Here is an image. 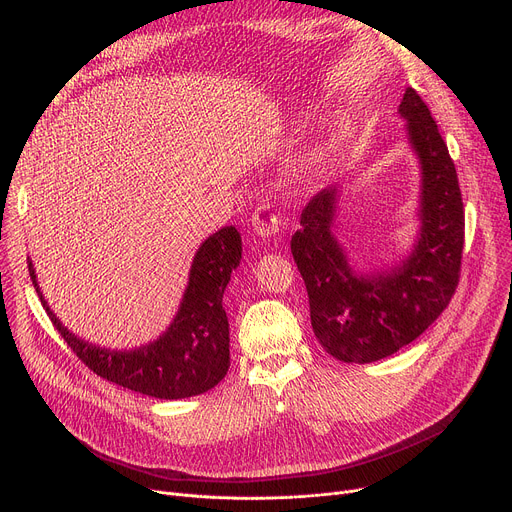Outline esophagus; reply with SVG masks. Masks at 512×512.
I'll list each match as a JSON object with an SVG mask.
<instances>
[{"label": "esophagus", "mask_w": 512, "mask_h": 512, "mask_svg": "<svg viewBox=\"0 0 512 512\" xmlns=\"http://www.w3.org/2000/svg\"><path fill=\"white\" fill-rule=\"evenodd\" d=\"M279 225H281V219L279 215H274L270 205H260L252 215V227L260 238H270V235L279 231Z\"/></svg>", "instance_id": "esophagus-1"}]
</instances>
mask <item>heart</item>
I'll list each match as a JSON object with an SVG mask.
<instances>
[{
	"label": "heart",
	"mask_w": 512,
	"mask_h": 512,
	"mask_svg": "<svg viewBox=\"0 0 512 512\" xmlns=\"http://www.w3.org/2000/svg\"><path fill=\"white\" fill-rule=\"evenodd\" d=\"M340 145H342V133H340V129L328 131V135H326L320 143L313 145V147L307 151V155L303 157V168H305L307 176H318V174H322V172L330 166V162L334 160V155L338 153Z\"/></svg>",
	"instance_id": "obj_1"
}]
</instances>
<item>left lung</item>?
Segmentation results:
<instances>
[{
	"label": "left lung",
	"mask_w": 512,
	"mask_h": 512,
	"mask_svg": "<svg viewBox=\"0 0 512 512\" xmlns=\"http://www.w3.org/2000/svg\"><path fill=\"white\" fill-rule=\"evenodd\" d=\"M398 114L406 119L420 168V225L412 250L381 270L352 266L334 231L342 186L313 196L291 238L313 332L342 363H373L416 340L441 316L459 283L465 217L455 164L416 90L406 88Z\"/></svg>",
	"instance_id": "8db88e82"
}]
</instances>
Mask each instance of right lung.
Wrapping results in <instances>:
<instances>
[{
  "label": "right lung",
  "mask_w": 512,
  "mask_h": 512,
  "mask_svg": "<svg viewBox=\"0 0 512 512\" xmlns=\"http://www.w3.org/2000/svg\"><path fill=\"white\" fill-rule=\"evenodd\" d=\"M240 260L242 235L238 229L227 225L209 235L192 258L188 285L172 324L157 340L129 350L104 348L67 330L43 297L30 258L28 270L47 316L84 365L143 396L182 400L209 391L227 375L229 322L223 293Z\"/></svg>",
  "instance_id": "add662e5"
}]
</instances>
